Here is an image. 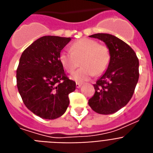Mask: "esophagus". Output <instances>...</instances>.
Listing matches in <instances>:
<instances>
[{
    "instance_id": "1",
    "label": "esophagus",
    "mask_w": 153,
    "mask_h": 153,
    "mask_svg": "<svg viewBox=\"0 0 153 153\" xmlns=\"http://www.w3.org/2000/svg\"><path fill=\"white\" fill-rule=\"evenodd\" d=\"M81 85H82V83H81V82H76V87H77V88H80Z\"/></svg>"
}]
</instances>
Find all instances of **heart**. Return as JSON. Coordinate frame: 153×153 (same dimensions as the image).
Listing matches in <instances>:
<instances>
[{"label": "heart", "mask_w": 153, "mask_h": 153, "mask_svg": "<svg viewBox=\"0 0 153 153\" xmlns=\"http://www.w3.org/2000/svg\"><path fill=\"white\" fill-rule=\"evenodd\" d=\"M59 61L68 73L73 72L81 61L82 67L73 73L71 79L84 82L94 74L100 75L106 71L110 62V52L106 46L95 39L82 38L71 44V51H61Z\"/></svg>", "instance_id": "1"}]
</instances>
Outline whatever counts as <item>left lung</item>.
<instances>
[{
  "mask_svg": "<svg viewBox=\"0 0 153 153\" xmlns=\"http://www.w3.org/2000/svg\"><path fill=\"white\" fill-rule=\"evenodd\" d=\"M103 41L110 52L108 68L93 85L95 93L88 105L95 112L111 114L127 105L134 94L139 77V62L133 49L107 33L89 36Z\"/></svg>",
  "mask_w": 153,
  "mask_h": 153,
  "instance_id": "left-lung-1",
  "label": "left lung"
}]
</instances>
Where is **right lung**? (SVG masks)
<instances>
[{
  "label": "right lung",
  "mask_w": 153,
  "mask_h": 153,
  "mask_svg": "<svg viewBox=\"0 0 153 153\" xmlns=\"http://www.w3.org/2000/svg\"><path fill=\"white\" fill-rule=\"evenodd\" d=\"M71 38L45 36L23 51L16 72L17 87L24 104L43 119L62 116L75 89L59 61L61 50Z\"/></svg>",
  "instance_id": "right-lung-1"
}]
</instances>
